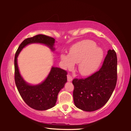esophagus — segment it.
Instances as JSON below:
<instances>
[{"label":"esophagus","instance_id":"obj_1","mask_svg":"<svg viewBox=\"0 0 131 131\" xmlns=\"http://www.w3.org/2000/svg\"><path fill=\"white\" fill-rule=\"evenodd\" d=\"M67 77H68V81H72V77L69 74H68Z\"/></svg>","mask_w":131,"mask_h":131}]
</instances>
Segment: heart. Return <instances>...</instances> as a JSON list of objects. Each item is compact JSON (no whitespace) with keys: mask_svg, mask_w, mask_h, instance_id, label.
<instances>
[{"mask_svg":"<svg viewBox=\"0 0 131 131\" xmlns=\"http://www.w3.org/2000/svg\"><path fill=\"white\" fill-rule=\"evenodd\" d=\"M103 57V50L96 47V44L90 40L75 44L70 49L69 54L60 55L63 68L72 69L75 63H79V72L83 76H90L94 73L99 68Z\"/></svg>","mask_w":131,"mask_h":131,"instance_id":"heart-1","label":"heart"}]
</instances>
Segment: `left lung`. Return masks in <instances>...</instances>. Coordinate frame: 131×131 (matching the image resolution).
Instances as JSON below:
<instances>
[{"instance_id":"8db88e82","label":"left lung","mask_w":131,"mask_h":131,"mask_svg":"<svg viewBox=\"0 0 131 131\" xmlns=\"http://www.w3.org/2000/svg\"><path fill=\"white\" fill-rule=\"evenodd\" d=\"M117 58L114 50H109L99 70L85 79H74L73 93L75 106L85 112L102 107L109 100L117 80Z\"/></svg>"}]
</instances>
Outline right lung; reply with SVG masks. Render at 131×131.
Listing matches in <instances>:
<instances>
[{
    "label": "right lung",
    "mask_w": 131,
    "mask_h": 131,
    "mask_svg": "<svg viewBox=\"0 0 131 131\" xmlns=\"http://www.w3.org/2000/svg\"><path fill=\"white\" fill-rule=\"evenodd\" d=\"M55 39L44 35H37L24 40L18 48L14 58V79L17 90L24 102L31 108L37 110H46L55 105L60 90L67 82V72L57 67H52L45 80L38 85H32L24 80L19 73L17 57L26 46L32 43H41L48 46L52 51Z\"/></svg>",
    "instance_id": "add662e5"
}]
</instances>
